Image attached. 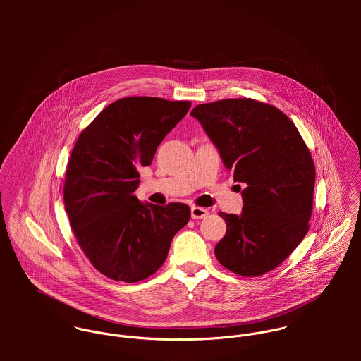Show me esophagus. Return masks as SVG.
<instances>
[{"label": "esophagus", "mask_w": 361, "mask_h": 361, "mask_svg": "<svg viewBox=\"0 0 361 361\" xmlns=\"http://www.w3.org/2000/svg\"><path fill=\"white\" fill-rule=\"evenodd\" d=\"M208 211L203 207H192V218L193 219H202L206 218Z\"/></svg>", "instance_id": "esophagus-1"}]
</instances>
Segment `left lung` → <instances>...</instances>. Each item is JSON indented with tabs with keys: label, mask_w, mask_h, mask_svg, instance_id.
<instances>
[{
	"label": "left lung",
	"mask_w": 361,
	"mask_h": 361,
	"mask_svg": "<svg viewBox=\"0 0 361 361\" xmlns=\"http://www.w3.org/2000/svg\"><path fill=\"white\" fill-rule=\"evenodd\" d=\"M190 115L233 171V180L245 185L242 214L219 212L226 233L215 257L243 276L276 268L309 232L315 183L309 147L281 109L257 100L200 104Z\"/></svg>",
	"instance_id": "obj_1"
}]
</instances>
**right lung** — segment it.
<instances>
[{
    "instance_id": "obj_1",
    "label": "right lung",
    "mask_w": 361,
    "mask_h": 361,
    "mask_svg": "<svg viewBox=\"0 0 361 361\" xmlns=\"http://www.w3.org/2000/svg\"><path fill=\"white\" fill-rule=\"evenodd\" d=\"M190 102L125 97L109 104L80 133L69 157L63 202L73 235L93 267L114 281L139 282L164 264L190 219L182 203H140L139 169Z\"/></svg>"
}]
</instances>
